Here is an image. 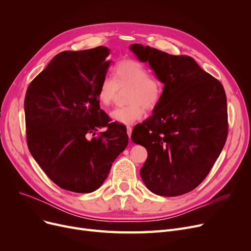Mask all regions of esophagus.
<instances>
[{
    "label": "esophagus",
    "instance_id": "esophagus-1",
    "mask_svg": "<svg viewBox=\"0 0 251 251\" xmlns=\"http://www.w3.org/2000/svg\"><path fill=\"white\" fill-rule=\"evenodd\" d=\"M131 133H132V128H131V127H127V134H128L129 138L131 137Z\"/></svg>",
    "mask_w": 251,
    "mask_h": 251
}]
</instances>
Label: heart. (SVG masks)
Segmentation results:
<instances>
[{"instance_id": "b5f03b06", "label": "heart", "mask_w": 251, "mask_h": 251, "mask_svg": "<svg viewBox=\"0 0 251 251\" xmlns=\"http://www.w3.org/2000/svg\"><path fill=\"white\" fill-rule=\"evenodd\" d=\"M126 90L125 107L110 113L112 120L122 125H131L140 120L144 108L151 110L160 102L163 96V83L159 78L150 75L149 70L135 60H123L114 68V79L105 77L100 84L98 99L105 107L116 99L119 89Z\"/></svg>"}]
</instances>
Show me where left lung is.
Listing matches in <instances>:
<instances>
[{
  "label": "left lung",
  "instance_id": "left-lung-1",
  "mask_svg": "<svg viewBox=\"0 0 251 251\" xmlns=\"http://www.w3.org/2000/svg\"><path fill=\"white\" fill-rule=\"evenodd\" d=\"M129 49L164 84L152 115L136 125L131 135L148 151L141 179L156 195L187 193L207 176L225 146V90L189 56L170 55L140 44Z\"/></svg>",
  "mask_w": 251,
  "mask_h": 251
}]
</instances>
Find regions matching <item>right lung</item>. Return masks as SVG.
Segmentation results:
<instances>
[{"label":"right lung","instance_id":"1","mask_svg":"<svg viewBox=\"0 0 251 251\" xmlns=\"http://www.w3.org/2000/svg\"><path fill=\"white\" fill-rule=\"evenodd\" d=\"M110 50H64L50 60L26 91L28 149L47 176L65 190L90 193L107 179L127 147L126 127L109 123L98 91L109 70ZM107 130L99 138L98 127Z\"/></svg>","mask_w":251,"mask_h":251}]
</instances>
